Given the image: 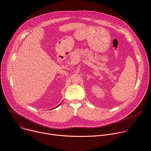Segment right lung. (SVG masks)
<instances>
[{"instance_id":"add662e5","label":"right lung","mask_w":151,"mask_h":151,"mask_svg":"<svg viewBox=\"0 0 151 151\" xmlns=\"http://www.w3.org/2000/svg\"><path fill=\"white\" fill-rule=\"evenodd\" d=\"M60 104H61V103H60ZM60 104H59V105H60ZM59 105H58V106H59ZM58 106H57V107H54V108H56V107H58ZM54 108H53V109H54Z\"/></svg>"}]
</instances>
